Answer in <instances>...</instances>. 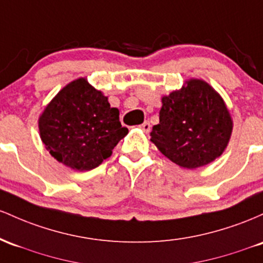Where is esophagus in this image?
Segmentation results:
<instances>
[{"mask_svg":"<svg viewBox=\"0 0 263 263\" xmlns=\"http://www.w3.org/2000/svg\"><path fill=\"white\" fill-rule=\"evenodd\" d=\"M140 128L143 129V130L145 132V133H149V132H150V123H149V122H144V123L140 125Z\"/></svg>","mask_w":263,"mask_h":263,"instance_id":"34e87169","label":"esophagus"}]
</instances>
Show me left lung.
<instances>
[{
    "instance_id": "obj_1",
    "label": "left lung",
    "mask_w": 263,
    "mask_h": 263,
    "mask_svg": "<svg viewBox=\"0 0 263 263\" xmlns=\"http://www.w3.org/2000/svg\"><path fill=\"white\" fill-rule=\"evenodd\" d=\"M153 143L184 169L210 164L222 154L232 133V119L220 94L201 79H190L180 90L161 98Z\"/></svg>"
}]
</instances>
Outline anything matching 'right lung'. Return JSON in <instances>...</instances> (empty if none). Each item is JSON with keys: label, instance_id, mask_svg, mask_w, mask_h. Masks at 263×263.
Segmentation results:
<instances>
[{"label": "right lung", "instance_id": "right-lung-1", "mask_svg": "<svg viewBox=\"0 0 263 263\" xmlns=\"http://www.w3.org/2000/svg\"><path fill=\"white\" fill-rule=\"evenodd\" d=\"M38 126L49 154L78 171L99 166L128 134L119 122V110L85 78L58 92L41 114Z\"/></svg>", "mask_w": 263, "mask_h": 263}]
</instances>
